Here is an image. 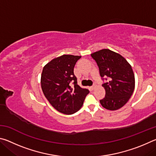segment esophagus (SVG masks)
Here are the masks:
<instances>
[{
    "label": "esophagus",
    "mask_w": 156,
    "mask_h": 156,
    "mask_svg": "<svg viewBox=\"0 0 156 156\" xmlns=\"http://www.w3.org/2000/svg\"><path fill=\"white\" fill-rule=\"evenodd\" d=\"M95 87H96V84H94L93 86L91 87V89H92V90H94V89H95Z\"/></svg>",
    "instance_id": "1"
}]
</instances>
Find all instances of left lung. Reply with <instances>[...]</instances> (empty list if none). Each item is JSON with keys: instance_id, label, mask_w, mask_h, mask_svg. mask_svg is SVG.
<instances>
[{"instance_id": "left-lung-1", "label": "left lung", "mask_w": 156, "mask_h": 156, "mask_svg": "<svg viewBox=\"0 0 156 156\" xmlns=\"http://www.w3.org/2000/svg\"><path fill=\"white\" fill-rule=\"evenodd\" d=\"M91 56L98 66L100 76L109 78L107 83L102 84L105 97L100 100V104L108 110L120 109L135 89V76L131 65L120 54L108 49L94 52Z\"/></svg>"}]
</instances>
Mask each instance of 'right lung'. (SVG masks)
<instances>
[{
	"label": "right lung",
	"instance_id": "1",
	"mask_svg": "<svg viewBox=\"0 0 156 156\" xmlns=\"http://www.w3.org/2000/svg\"><path fill=\"white\" fill-rule=\"evenodd\" d=\"M81 56L62 55L55 58L43 67L41 88L51 106L64 114H73L80 109L87 89L80 87L73 73V68ZM73 82V86H70Z\"/></svg>",
	"mask_w": 156,
	"mask_h": 156
}]
</instances>
